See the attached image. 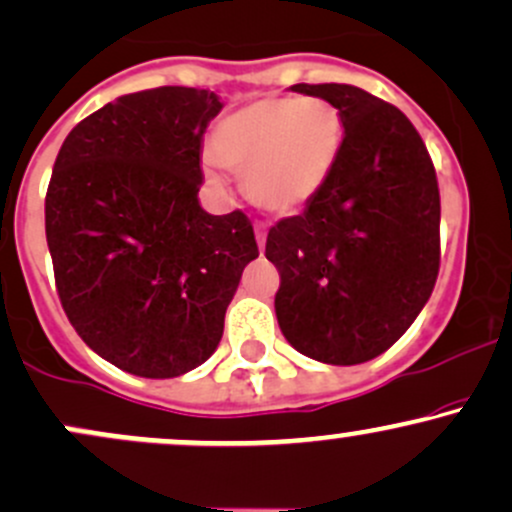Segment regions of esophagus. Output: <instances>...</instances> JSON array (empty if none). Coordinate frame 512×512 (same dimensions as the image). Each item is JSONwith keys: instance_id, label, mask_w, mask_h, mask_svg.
<instances>
[{"instance_id": "1", "label": "esophagus", "mask_w": 512, "mask_h": 512, "mask_svg": "<svg viewBox=\"0 0 512 512\" xmlns=\"http://www.w3.org/2000/svg\"><path fill=\"white\" fill-rule=\"evenodd\" d=\"M255 236H257V245H260V250H264V245H267V231H264V226H260V223L255 226Z\"/></svg>"}]
</instances>
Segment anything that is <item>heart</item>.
Here are the masks:
<instances>
[{
    "instance_id": "obj_1",
    "label": "heart",
    "mask_w": 512,
    "mask_h": 512,
    "mask_svg": "<svg viewBox=\"0 0 512 512\" xmlns=\"http://www.w3.org/2000/svg\"><path fill=\"white\" fill-rule=\"evenodd\" d=\"M346 137L342 110L325 98H262L223 117L211 134L207 178L216 163L245 175V192L272 214H296L330 180Z\"/></svg>"
}]
</instances>
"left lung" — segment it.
Returning a JSON list of instances; mask_svg holds the SVG:
<instances>
[{
	"label": "left lung",
	"mask_w": 512,
	"mask_h": 512,
	"mask_svg": "<svg viewBox=\"0 0 512 512\" xmlns=\"http://www.w3.org/2000/svg\"><path fill=\"white\" fill-rule=\"evenodd\" d=\"M342 110L330 180L301 216L269 228L276 320L301 354L354 366L390 349L421 313L440 269V192L416 127L349 84H296Z\"/></svg>",
	"instance_id": "8db88e82"
}]
</instances>
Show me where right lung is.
<instances>
[{"mask_svg": "<svg viewBox=\"0 0 512 512\" xmlns=\"http://www.w3.org/2000/svg\"><path fill=\"white\" fill-rule=\"evenodd\" d=\"M223 105L204 88L127 93L64 139L45 236L69 322L113 366L175 378L214 354L245 264L243 211L199 207L202 137Z\"/></svg>", "mask_w": 512, "mask_h": 512, "instance_id": "right-lung-1", "label": "right lung"}]
</instances>
